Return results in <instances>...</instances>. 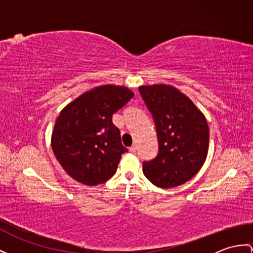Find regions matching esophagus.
Listing matches in <instances>:
<instances>
[{
	"mask_svg": "<svg viewBox=\"0 0 253 253\" xmlns=\"http://www.w3.org/2000/svg\"><path fill=\"white\" fill-rule=\"evenodd\" d=\"M130 151H131V152H133V153L136 152V147H135L134 145H133V146H131V147H130Z\"/></svg>",
	"mask_w": 253,
	"mask_h": 253,
	"instance_id": "obj_1",
	"label": "esophagus"
}]
</instances>
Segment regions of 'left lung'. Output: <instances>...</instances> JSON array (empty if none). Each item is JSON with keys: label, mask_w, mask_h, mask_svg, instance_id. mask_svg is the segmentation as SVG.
Wrapping results in <instances>:
<instances>
[{"label": "left lung", "mask_w": 253, "mask_h": 253, "mask_svg": "<svg viewBox=\"0 0 253 253\" xmlns=\"http://www.w3.org/2000/svg\"><path fill=\"white\" fill-rule=\"evenodd\" d=\"M138 91L152 115L159 141L158 155L143 162V173L159 188L180 186L205 162L207 121L192 101L171 85H141Z\"/></svg>", "instance_id": "8db88e82"}]
</instances>
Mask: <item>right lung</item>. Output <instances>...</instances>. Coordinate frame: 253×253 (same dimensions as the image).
Segmentation results:
<instances>
[{"label":"right lung","instance_id":"right-lung-1","mask_svg":"<svg viewBox=\"0 0 253 253\" xmlns=\"http://www.w3.org/2000/svg\"><path fill=\"white\" fill-rule=\"evenodd\" d=\"M134 96L126 87L106 84L77 97L60 113L51 147L73 179L96 186L113 177L121 155L127 152L113 115Z\"/></svg>","mask_w":253,"mask_h":253}]
</instances>
